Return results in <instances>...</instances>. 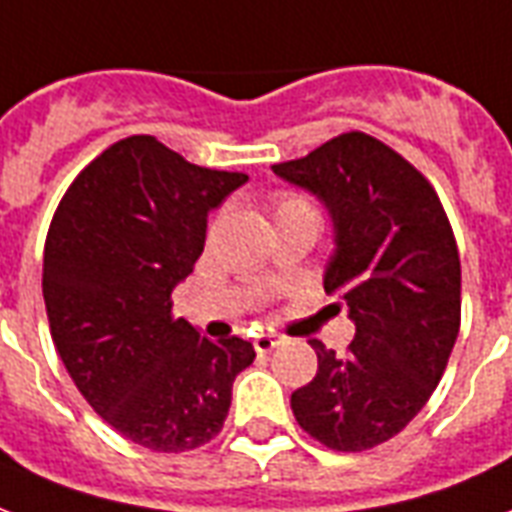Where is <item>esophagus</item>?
<instances>
[{
  "label": "esophagus",
  "mask_w": 512,
  "mask_h": 512,
  "mask_svg": "<svg viewBox=\"0 0 512 512\" xmlns=\"http://www.w3.org/2000/svg\"><path fill=\"white\" fill-rule=\"evenodd\" d=\"M279 343H284L282 335L276 333H260L255 335V349L260 351V354H268V351H273Z\"/></svg>",
  "instance_id": "esophagus-1"
}]
</instances>
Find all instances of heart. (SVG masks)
I'll list each match as a JSON object with an SVG mask.
<instances>
[{
	"mask_svg": "<svg viewBox=\"0 0 512 512\" xmlns=\"http://www.w3.org/2000/svg\"><path fill=\"white\" fill-rule=\"evenodd\" d=\"M290 212H311V206L300 195H279V201L273 206V217H282Z\"/></svg>",
	"mask_w": 512,
	"mask_h": 512,
	"instance_id": "heart-1",
	"label": "heart"
}]
</instances>
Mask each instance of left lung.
Returning a JSON list of instances; mask_svg holds the SVG:
<instances>
[{
    "mask_svg": "<svg viewBox=\"0 0 512 512\" xmlns=\"http://www.w3.org/2000/svg\"><path fill=\"white\" fill-rule=\"evenodd\" d=\"M271 169L330 214L325 290L341 292L357 330L346 357L308 341L319 370L292 392V413L327 448L365 451L395 438L446 370L462 311L454 233L427 179L360 131Z\"/></svg>",
    "mask_w": 512,
    "mask_h": 512,
    "instance_id": "8db88e82",
    "label": "left lung"
}]
</instances>
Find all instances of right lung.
I'll list each match as a JSON object with an SVG mask.
<instances>
[{
	"label": "right lung",
	"mask_w": 512,
	"mask_h": 512,
	"mask_svg": "<svg viewBox=\"0 0 512 512\" xmlns=\"http://www.w3.org/2000/svg\"><path fill=\"white\" fill-rule=\"evenodd\" d=\"M247 174L187 163L128 136L80 171L50 222L42 295L58 357L93 411L136 446L177 454L225 424L252 343L209 341L171 317L206 217Z\"/></svg>",
	"instance_id": "add662e5"
}]
</instances>
